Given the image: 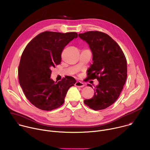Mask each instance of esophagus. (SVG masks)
I'll use <instances>...</instances> for the list:
<instances>
[{
    "mask_svg": "<svg viewBox=\"0 0 150 150\" xmlns=\"http://www.w3.org/2000/svg\"><path fill=\"white\" fill-rule=\"evenodd\" d=\"M75 85L76 87H83L85 86V85L83 83H82V82L81 81H77L76 82Z\"/></svg>",
    "mask_w": 150,
    "mask_h": 150,
    "instance_id": "34e87169",
    "label": "esophagus"
}]
</instances>
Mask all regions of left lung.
I'll list each match as a JSON object with an SVG mask.
<instances>
[{
  "mask_svg": "<svg viewBox=\"0 0 150 150\" xmlns=\"http://www.w3.org/2000/svg\"><path fill=\"white\" fill-rule=\"evenodd\" d=\"M78 35L87 42L93 53V63L87 79H97L99 82L93 97L85 100L84 103L94 110L105 109L116 101L123 88L127 78L126 59L117 42L105 33L94 31Z\"/></svg>",
  "mask_w": 150,
  "mask_h": 150,
  "instance_id": "left-lung-1",
  "label": "left lung"
}]
</instances>
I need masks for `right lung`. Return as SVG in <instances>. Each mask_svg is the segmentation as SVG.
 <instances>
[{
	"label": "right lung",
	"instance_id": "obj_1",
	"mask_svg": "<svg viewBox=\"0 0 150 150\" xmlns=\"http://www.w3.org/2000/svg\"><path fill=\"white\" fill-rule=\"evenodd\" d=\"M76 33L45 31L35 37L21 55L18 78L27 98L39 109L50 111L63 104L76 80L72 76L57 82L50 78L52 68L61 62V54Z\"/></svg>",
	"mask_w": 150,
	"mask_h": 150
}]
</instances>
